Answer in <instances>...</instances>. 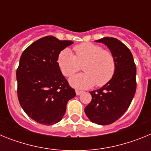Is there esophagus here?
I'll return each instance as SVG.
<instances>
[{"mask_svg":"<svg viewBox=\"0 0 151 151\" xmlns=\"http://www.w3.org/2000/svg\"><path fill=\"white\" fill-rule=\"evenodd\" d=\"M82 93V91L80 90H76V95H79V94H81Z\"/></svg>","mask_w":151,"mask_h":151,"instance_id":"1","label":"esophagus"}]
</instances>
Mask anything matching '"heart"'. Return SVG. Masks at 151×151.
I'll list each match as a JSON object with an SVG mask.
<instances>
[{"mask_svg": "<svg viewBox=\"0 0 151 151\" xmlns=\"http://www.w3.org/2000/svg\"><path fill=\"white\" fill-rule=\"evenodd\" d=\"M76 54L69 49L60 53L57 64L66 77L73 76L83 65L85 73L76 75L69 78V84L74 88H89L97 85L103 86L113 78L116 70L115 57L110 50H103L100 45L82 43L74 47Z\"/></svg>", "mask_w": 151, "mask_h": 151, "instance_id": "heart-1", "label": "heart"}]
</instances>
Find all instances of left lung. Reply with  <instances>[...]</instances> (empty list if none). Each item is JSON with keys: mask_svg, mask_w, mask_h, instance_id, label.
Returning <instances> with one entry per match:
<instances>
[{"mask_svg": "<svg viewBox=\"0 0 151 151\" xmlns=\"http://www.w3.org/2000/svg\"><path fill=\"white\" fill-rule=\"evenodd\" d=\"M95 42L110 49L116 60L113 78L101 88L90 92L92 100L85 108L88 118L98 125H109L123 115L136 91V67L130 50L114 38L104 37Z\"/></svg>", "mask_w": 151, "mask_h": 151, "instance_id": "1", "label": "left lung"}]
</instances>
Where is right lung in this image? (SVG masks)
<instances>
[{
    "mask_svg": "<svg viewBox=\"0 0 151 151\" xmlns=\"http://www.w3.org/2000/svg\"><path fill=\"white\" fill-rule=\"evenodd\" d=\"M73 44L48 35L29 45L17 70V94L25 113L38 123L59 122L68 101L76 96L57 64L60 53Z\"/></svg>",
    "mask_w": 151,
    "mask_h": 151,
    "instance_id": "1",
    "label": "right lung"
}]
</instances>
